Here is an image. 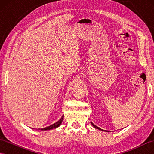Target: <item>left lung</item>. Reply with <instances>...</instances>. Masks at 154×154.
<instances>
[{
  "mask_svg": "<svg viewBox=\"0 0 154 154\" xmlns=\"http://www.w3.org/2000/svg\"><path fill=\"white\" fill-rule=\"evenodd\" d=\"M91 124H92V125L94 127V128H97V129H99V130H102V131H106V130H102V129H100V128H99V127H97V126H95V125H94V124H93V123H92V122H91Z\"/></svg>",
  "mask_w": 154,
  "mask_h": 154,
  "instance_id": "left-lung-1",
  "label": "left lung"
}]
</instances>
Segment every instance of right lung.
Returning <instances> with one entry per match:
<instances>
[{"mask_svg":"<svg viewBox=\"0 0 154 154\" xmlns=\"http://www.w3.org/2000/svg\"><path fill=\"white\" fill-rule=\"evenodd\" d=\"M63 119V116H62V117L61 118V119L60 120H58L56 123H54V124H52V125L48 126V127H45V128H42L41 130H48L55 128H57L60 125L61 123L62 122Z\"/></svg>","mask_w":154,"mask_h":154,"instance_id":"obj_1","label":"right lung"}]
</instances>
